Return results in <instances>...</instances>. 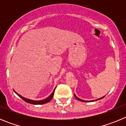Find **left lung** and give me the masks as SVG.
Listing matches in <instances>:
<instances>
[{
    "instance_id": "1",
    "label": "left lung",
    "mask_w": 126,
    "mask_h": 126,
    "mask_svg": "<svg viewBox=\"0 0 126 126\" xmlns=\"http://www.w3.org/2000/svg\"><path fill=\"white\" fill-rule=\"evenodd\" d=\"M74 96H75V98H76L77 99V100H79V101H81V102H91V101H86V100H81V99H80V98H79L78 97H77L76 96V94H74ZM105 96H103V97H102V98H98V99H97V100H101V99H102V98H103L105 97ZM95 100H92V102H93V101H95Z\"/></svg>"
}]
</instances>
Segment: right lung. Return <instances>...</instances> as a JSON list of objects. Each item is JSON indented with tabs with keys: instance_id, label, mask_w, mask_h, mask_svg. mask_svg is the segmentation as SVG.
<instances>
[{
	"instance_id": "obj_1",
	"label": "right lung",
	"mask_w": 126,
	"mask_h": 126,
	"mask_svg": "<svg viewBox=\"0 0 126 126\" xmlns=\"http://www.w3.org/2000/svg\"><path fill=\"white\" fill-rule=\"evenodd\" d=\"M55 90H53V93H52V94H51L50 95L48 96V97H47V98H45V100H39V101H34V100H30V99L26 98H24V97H23V96H21L20 94H19L18 93H17L16 92H15V93H16V94H17L20 98H21L23 99L24 102H27V103H31V104H33V105H42V104H44V103H48V102H49L50 101L52 100V98H53V94H54V92H55Z\"/></svg>"
}]
</instances>
